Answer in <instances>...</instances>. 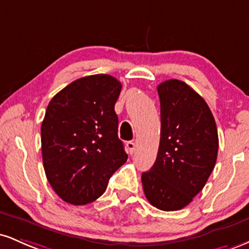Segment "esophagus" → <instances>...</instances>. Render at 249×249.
<instances>
[{
    "label": "esophagus",
    "mask_w": 249,
    "mask_h": 249,
    "mask_svg": "<svg viewBox=\"0 0 249 249\" xmlns=\"http://www.w3.org/2000/svg\"><path fill=\"white\" fill-rule=\"evenodd\" d=\"M126 148H127V153L132 154L134 152V150H136V145H134L133 142H127Z\"/></svg>",
    "instance_id": "obj_1"
}]
</instances>
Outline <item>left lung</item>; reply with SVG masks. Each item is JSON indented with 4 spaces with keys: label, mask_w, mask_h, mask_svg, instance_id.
Wrapping results in <instances>:
<instances>
[{
    "label": "left lung",
    "mask_w": 249,
    "mask_h": 249,
    "mask_svg": "<svg viewBox=\"0 0 249 249\" xmlns=\"http://www.w3.org/2000/svg\"><path fill=\"white\" fill-rule=\"evenodd\" d=\"M157 89L160 142L142 182L148 202L168 212L187 206L204 188L215 166L219 138L207 103L186 83L168 79Z\"/></svg>",
    "instance_id": "obj_1"
}]
</instances>
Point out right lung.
<instances>
[{"instance_id": "right-lung-1", "label": "right lung", "mask_w": 249, "mask_h": 249, "mask_svg": "<svg viewBox=\"0 0 249 249\" xmlns=\"http://www.w3.org/2000/svg\"><path fill=\"white\" fill-rule=\"evenodd\" d=\"M121 90L115 77L87 76L70 83L48 105L41 126L43 166L51 187L69 204L99 198L127 160L115 112Z\"/></svg>"}]
</instances>
